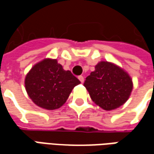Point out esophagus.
Returning a JSON list of instances; mask_svg holds the SVG:
<instances>
[{
  "instance_id": "esophagus-1",
  "label": "esophagus",
  "mask_w": 154,
  "mask_h": 154,
  "mask_svg": "<svg viewBox=\"0 0 154 154\" xmlns=\"http://www.w3.org/2000/svg\"><path fill=\"white\" fill-rule=\"evenodd\" d=\"M78 79L80 80V82H82V83L84 82V77H82V76H79V77H78Z\"/></svg>"
}]
</instances>
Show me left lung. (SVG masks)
<instances>
[{
  "mask_svg": "<svg viewBox=\"0 0 154 154\" xmlns=\"http://www.w3.org/2000/svg\"><path fill=\"white\" fill-rule=\"evenodd\" d=\"M84 87L97 106L105 110H112L129 99L133 82L129 74L121 67L101 61L86 78Z\"/></svg>",
  "mask_w": 154,
  "mask_h": 154,
  "instance_id": "8db88e82",
  "label": "left lung"
}]
</instances>
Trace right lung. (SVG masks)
<instances>
[{
  "mask_svg": "<svg viewBox=\"0 0 154 154\" xmlns=\"http://www.w3.org/2000/svg\"><path fill=\"white\" fill-rule=\"evenodd\" d=\"M81 82L70 71H65L57 59L45 58L32 67L25 77L29 98L45 110H56L63 105Z\"/></svg>",
  "mask_w": 154,
  "mask_h": 154,
  "instance_id": "right-lung-1",
  "label": "right lung"
}]
</instances>
